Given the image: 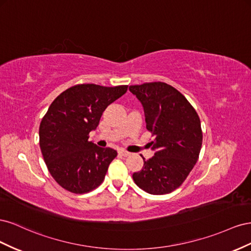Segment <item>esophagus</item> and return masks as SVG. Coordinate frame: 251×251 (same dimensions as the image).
<instances>
[{"instance_id": "1", "label": "esophagus", "mask_w": 251, "mask_h": 251, "mask_svg": "<svg viewBox=\"0 0 251 251\" xmlns=\"http://www.w3.org/2000/svg\"><path fill=\"white\" fill-rule=\"evenodd\" d=\"M119 153H120L121 155H123V156L130 155V152H128V151H126V150H123V149H120V150H119Z\"/></svg>"}]
</instances>
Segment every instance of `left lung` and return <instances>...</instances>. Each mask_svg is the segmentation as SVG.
<instances>
[{
    "instance_id": "1",
    "label": "left lung",
    "mask_w": 251,
    "mask_h": 251,
    "mask_svg": "<svg viewBox=\"0 0 251 251\" xmlns=\"http://www.w3.org/2000/svg\"><path fill=\"white\" fill-rule=\"evenodd\" d=\"M144 109L146 128L154 140V155L132 175L140 188L166 195L180 187L196 165L203 134L196 110L180 91L163 82L129 86Z\"/></svg>"
}]
</instances>
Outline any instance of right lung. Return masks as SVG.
<instances>
[{
    "mask_svg": "<svg viewBox=\"0 0 251 251\" xmlns=\"http://www.w3.org/2000/svg\"><path fill=\"white\" fill-rule=\"evenodd\" d=\"M127 87L75 85L49 106L40 125V147L50 175L63 188L86 193L103 182L117 151L89 142L88 134L97 129L107 106L123 96Z\"/></svg>",
    "mask_w": 251,
    "mask_h": 251,
    "instance_id": "1",
    "label": "right lung"
}]
</instances>
